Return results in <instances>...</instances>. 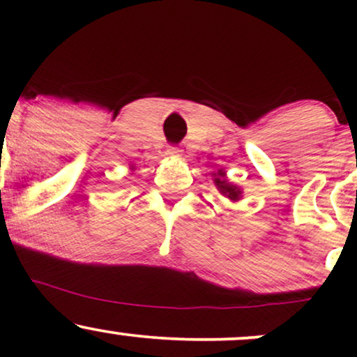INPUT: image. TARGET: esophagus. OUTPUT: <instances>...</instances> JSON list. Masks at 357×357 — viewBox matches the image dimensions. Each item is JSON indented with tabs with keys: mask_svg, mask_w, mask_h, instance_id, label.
Segmentation results:
<instances>
[{
	"mask_svg": "<svg viewBox=\"0 0 357 357\" xmlns=\"http://www.w3.org/2000/svg\"><path fill=\"white\" fill-rule=\"evenodd\" d=\"M181 153H183V151L179 149L178 146H169V147H167V154H169V155H181Z\"/></svg>",
	"mask_w": 357,
	"mask_h": 357,
	"instance_id": "obj_1",
	"label": "esophagus"
}]
</instances>
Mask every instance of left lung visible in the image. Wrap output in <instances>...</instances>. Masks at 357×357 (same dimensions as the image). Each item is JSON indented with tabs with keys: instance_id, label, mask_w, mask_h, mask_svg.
Returning <instances> with one entry per match:
<instances>
[{
	"instance_id": "obj_1",
	"label": "left lung",
	"mask_w": 357,
	"mask_h": 357,
	"mask_svg": "<svg viewBox=\"0 0 357 357\" xmlns=\"http://www.w3.org/2000/svg\"><path fill=\"white\" fill-rule=\"evenodd\" d=\"M213 183H215V186L218 188V191L221 192V195H223L225 198L230 199V202L236 203L241 199L243 190H241L240 186H236V184L228 181L227 173H225L223 169H218V173L213 174Z\"/></svg>"
}]
</instances>
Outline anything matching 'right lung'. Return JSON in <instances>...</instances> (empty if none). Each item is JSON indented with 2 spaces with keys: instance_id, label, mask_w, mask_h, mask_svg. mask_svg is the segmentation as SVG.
Listing matches in <instances>:
<instances>
[{
  "instance_id": "1",
  "label": "right lung",
  "mask_w": 357,
  "mask_h": 357,
  "mask_svg": "<svg viewBox=\"0 0 357 357\" xmlns=\"http://www.w3.org/2000/svg\"><path fill=\"white\" fill-rule=\"evenodd\" d=\"M130 169H132V171H134V169H136V167H134V166H130Z\"/></svg>"
}]
</instances>
